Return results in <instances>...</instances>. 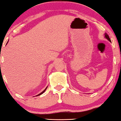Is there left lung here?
Wrapping results in <instances>:
<instances>
[{"label":"left lung","mask_w":121,"mask_h":121,"mask_svg":"<svg viewBox=\"0 0 121 121\" xmlns=\"http://www.w3.org/2000/svg\"><path fill=\"white\" fill-rule=\"evenodd\" d=\"M104 37H105L107 40L109 41L110 42H111V39H110V38H109V37H108V34H107V33H104Z\"/></svg>","instance_id":"1"}]
</instances>
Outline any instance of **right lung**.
<instances>
[{
	"label": "right lung",
	"instance_id": "1",
	"mask_svg": "<svg viewBox=\"0 0 121 121\" xmlns=\"http://www.w3.org/2000/svg\"><path fill=\"white\" fill-rule=\"evenodd\" d=\"M8 42H9V41H8ZM8 42H7V43H8ZM47 88H48V87H46V88L45 89V90H43V91H42V92H41V93H40V94H38V95H36V96H39V95H41V94H43V92H45V91H46V89H47Z\"/></svg>",
	"mask_w": 121,
	"mask_h": 121
}]
</instances>
